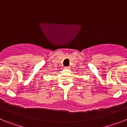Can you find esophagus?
Instances as JSON below:
<instances>
[{"instance_id":"1","label":"esophagus","mask_w":127,"mask_h":127,"mask_svg":"<svg viewBox=\"0 0 127 127\" xmlns=\"http://www.w3.org/2000/svg\"><path fill=\"white\" fill-rule=\"evenodd\" d=\"M64 69H70V67H69V66H66V67H64Z\"/></svg>"}]
</instances>
